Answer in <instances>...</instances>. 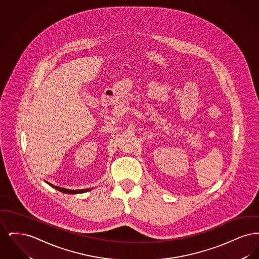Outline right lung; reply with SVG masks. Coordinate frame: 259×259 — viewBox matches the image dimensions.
I'll list each match as a JSON object with an SVG mask.
<instances>
[{
	"label": "right lung",
	"instance_id": "1",
	"mask_svg": "<svg viewBox=\"0 0 259 259\" xmlns=\"http://www.w3.org/2000/svg\"><path fill=\"white\" fill-rule=\"evenodd\" d=\"M46 182V181H45ZM48 185H50V186H52L53 188H55V189H57V190H59V191H61L63 193H66V194H77V193H83V192H87V191H89V190H91L90 188H88V189H80V190H71V189H67V188H64V187H60V186H56V185H51L50 183H48V182H46Z\"/></svg>",
	"mask_w": 259,
	"mask_h": 259
}]
</instances>
